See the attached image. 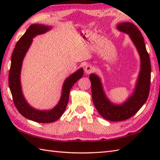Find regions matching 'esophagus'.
<instances>
[{
    "mask_svg": "<svg viewBox=\"0 0 160 160\" xmlns=\"http://www.w3.org/2000/svg\"><path fill=\"white\" fill-rule=\"evenodd\" d=\"M94 71V67L91 65H87L86 67L84 68V72H85L87 74H89L91 73H92Z\"/></svg>",
    "mask_w": 160,
    "mask_h": 160,
    "instance_id": "1",
    "label": "esophagus"
}]
</instances>
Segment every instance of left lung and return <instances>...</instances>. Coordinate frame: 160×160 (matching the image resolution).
I'll use <instances>...</instances> for the list:
<instances>
[{
  "label": "left lung",
  "instance_id": "left-lung-1",
  "mask_svg": "<svg viewBox=\"0 0 160 160\" xmlns=\"http://www.w3.org/2000/svg\"><path fill=\"white\" fill-rule=\"evenodd\" d=\"M117 28L120 32L128 34L136 47L140 56L141 71L134 92L121 105L111 103L105 96L99 77L94 73L90 74L91 92L95 107L104 119L112 122L127 120L143 106L148 99L150 91L151 72L150 58L140 30L131 22L120 23Z\"/></svg>",
  "mask_w": 160,
  "mask_h": 160
}]
</instances>
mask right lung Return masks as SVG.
Instances as JSON below:
<instances>
[{
  "instance_id": "1",
  "label": "right lung",
  "mask_w": 160,
  "mask_h": 160,
  "mask_svg": "<svg viewBox=\"0 0 160 160\" xmlns=\"http://www.w3.org/2000/svg\"><path fill=\"white\" fill-rule=\"evenodd\" d=\"M49 29L50 27L42 25L36 24L29 26L25 34L17 42L13 49L9 73V86L17 110L22 116L40 123H50L58 120L62 116L69 102L71 89L83 75V69H80L67 78L63 84L62 96L59 102L52 110H36L27 102L22 93L20 81L22 60L31 45L33 37L45 33Z\"/></svg>"
}]
</instances>
